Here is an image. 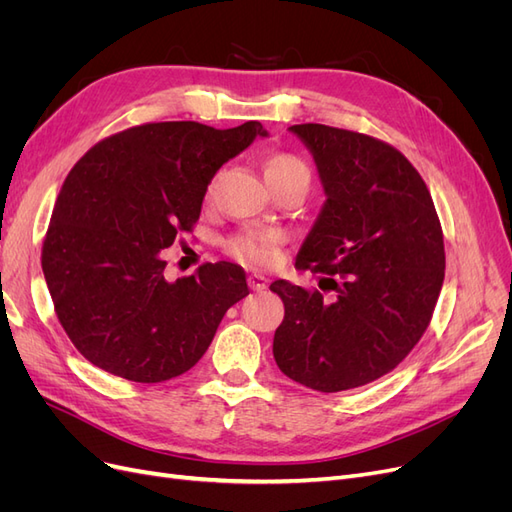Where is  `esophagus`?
I'll list each match as a JSON object with an SVG mask.
<instances>
[{
	"mask_svg": "<svg viewBox=\"0 0 512 512\" xmlns=\"http://www.w3.org/2000/svg\"><path fill=\"white\" fill-rule=\"evenodd\" d=\"M247 284H250L252 290H265L267 288V277L260 275V273H252V275H247Z\"/></svg>",
	"mask_w": 512,
	"mask_h": 512,
	"instance_id": "esophagus-1",
	"label": "esophagus"
}]
</instances>
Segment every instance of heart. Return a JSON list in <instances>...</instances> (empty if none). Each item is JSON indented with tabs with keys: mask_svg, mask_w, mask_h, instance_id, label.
<instances>
[{
	"mask_svg": "<svg viewBox=\"0 0 512 512\" xmlns=\"http://www.w3.org/2000/svg\"><path fill=\"white\" fill-rule=\"evenodd\" d=\"M262 173H265V179L271 188H277V185H286V183L299 185L303 192H307L309 188V168L301 158L294 156V153H286V151L269 153V156L262 160ZM277 241H280V237H277L275 232L245 230V232H239L237 237H232L226 247H228V254L235 256L237 260L265 265V262L273 260Z\"/></svg>",
	"mask_w": 512,
	"mask_h": 512,
	"instance_id": "1",
	"label": "heart"
}]
</instances>
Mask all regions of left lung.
Segmentation results:
<instances>
[{
  "mask_svg": "<svg viewBox=\"0 0 512 512\" xmlns=\"http://www.w3.org/2000/svg\"><path fill=\"white\" fill-rule=\"evenodd\" d=\"M290 132L314 156L327 196L294 265L322 273L333 299L273 282L286 309L273 356L294 382L348 391L393 371L427 331L444 282L442 226L395 147L322 123Z\"/></svg>",
  "mask_w": 512,
  "mask_h": 512,
  "instance_id": "left-lung-1",
  "label": "left lung"
}]
</instances>
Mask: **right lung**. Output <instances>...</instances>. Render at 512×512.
<instances>
[{
    "mask_svg": "<svg viewBox=\"0 0 512 512\" xmlns=\"http://www.w3.org/2000/svg\"><path fill=\"white\" fill-rule=\"evenodd\" d=\"M267 136L258 121L215 130L145 123L104 138L74 164L42 245L61 327L89 363L132 382L192 369L230 305L250 294L245 271L207 262L168 282L160 252L196 224L220 166Z\"/></svg>",
    "mask_w": 512,
    "mask_h": 512,
    "instance_id": "obj_1",
    "label": "right lung"
}]
</instances>
